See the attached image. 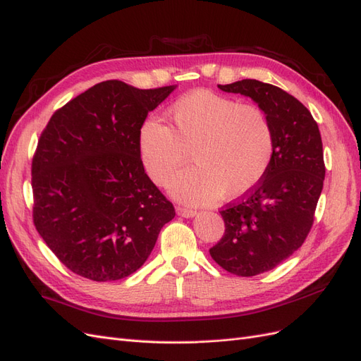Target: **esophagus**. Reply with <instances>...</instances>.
<instances>
[{
	"label": "esophagus",
	"mask_w": 361,
	"mask_h": 361,
	"mask_svg": "<svg viewBox=\"0 0 361 361\" xmlns=\"http://www.w3.org/2000/svg\"><path fill=\"white\" fill-rule=\"evenodd\" d=\"M177 214L181 217H193L196 216V210H192V208H185V207H177Z\"/></svg>",
	"instance_id": "34e87169"
}]
</instances>
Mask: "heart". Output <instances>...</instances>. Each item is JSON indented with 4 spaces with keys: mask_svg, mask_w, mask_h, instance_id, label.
<instances>
[{
    "mask_svg": "<svg viewBox=\"0 0 361 361\" xmlns=\"http://www.w3.org/2000/svg\"><path fill=\"white\" fill-rule=\"evenodd\" d=\"M168 114L172 129L156 118L142 121L137 151L147 176L165 184L190 149L195 165L169 181L178 200L192 204L219 196L238 200L264 178L273 159L274 130L257 104L197 90L173 102Z\"/></svg>",
    "mask_w": 361,
    "mask_h": 361,
    "instance_id": "b5f03b06",
    "label": "heart"
}]
</instances>
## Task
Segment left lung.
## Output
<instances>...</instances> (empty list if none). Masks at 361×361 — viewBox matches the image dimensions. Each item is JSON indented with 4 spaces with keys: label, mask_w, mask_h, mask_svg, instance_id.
I'll return each instance as SVG.
<instances>
[{
    "label": "left lung",
    "mask_w": 361,
    "mask_h": 361,
    "mask_svg": "<svg viewBox=\"0 0 361 361\" xmlns=\"http://www.w3.org/2000/svg\"><path fill=\"white\" fill-rule=\"evenodd\" d=\"M217 87L258 103L274 130L264 178L220 212L225 234L210 249L222 269L250 277L273 270L305 243L325 177L322 141L309 109L282 88L257 79Z\"/></svg>",
    "instance_id": "8db88e82"
}]
</instances>
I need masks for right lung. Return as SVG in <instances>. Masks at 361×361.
<instances>
[{"label": "right lung", "instance_id": "obj_1", "mask_svg": "<svg viewBox=\"0 0 361 361\" xmlns=\"http://www.w3.org/2000/svg\"><path fill=\"white\" fill-rule=\"evenodd\" d=\"M176 85L104 80L58 109L32 157V220L68 270L94 282L141 269L176 216L139 159L137 130Z\"/></svg>", "mask_w": 361, "mask_h": 361}]
</instances>
